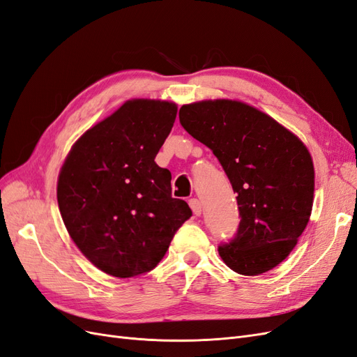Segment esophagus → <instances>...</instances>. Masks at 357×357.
<instances>
[{"instance_id": "1", "label": "esophagus", "mask_w": 357, "mask_h": 357, "mask_svg": "<svg viewBox=\"0 0 357 357\" xmlns=\"http://www.w3.org/2000/svg\"><path fill=\"white\" fill-rule=\"evenodd\" d=\"M189 205H190V208H192L193 214H195V215H201V213H202V205H201L199 199H197V198L189 199Z\"/></svg>"}]
</instances>
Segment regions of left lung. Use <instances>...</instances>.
<instances>
[{
  "label": "left lung",
  "instance_id": "1",
  "mask_svg": "<svg viewBox=\"0 0 357 357\" xmlns=\"http://www.w3.org/2000/svg\"><path fill=\"white\" fill-rule=\"evenodd\" d=\"M180 123L211 149L238 202L234 238L219 245L232 271L259 275L294 250L310 220L314 167L301 139L252 105L208 100L183 105Z\"/></svg>",
  "mask_w": 357,
  "mask_h": 357
}]
</instances>
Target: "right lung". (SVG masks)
<instances>
[{"label":"right lung","mask_w":357,"mask_h":357,"mask_svg":"<svg viewBox=\"0 0 357 357\" xmlns=\"http://www.w3.org/2000/svg\"><path fill=\"white\" fill-rule=\"evenodd\" d=\"M177 116L174 102L131 100L88 129L58 178V205L79 250L105 274L152 271L190 215L172 198L171 172L155 158Z\"/></svg>","instance_id":"1"}]
</instances>
